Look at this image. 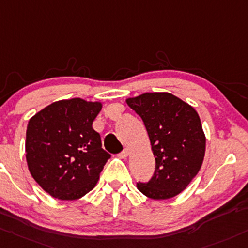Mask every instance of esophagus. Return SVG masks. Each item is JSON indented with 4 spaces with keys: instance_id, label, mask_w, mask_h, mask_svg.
<instances>
[{
    "instance_id": "34e87169",
    "label": "esophagus",
    "mask_w": 248,
    "mask_h": 248,
    "mask_svg": "<svg viewBox=\"0 0 248 248\" xmlns=\"http://www.w3.org/2000/svg\"><path fill=\"white\" fill-rule=\"evenodd\" d=\"M128 155H129V151L127 150V148H126V150H124V151H122L121 153H120L119 157H120V158H122V159H124V158L128 157Z\"/></svg>"
}]
</instances>
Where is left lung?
Returning <instances> with one entry per match:
<instances>
[{"label": "left lung", "instance_id": "obj_1", "mask_svg": "<svg viewBox=\"0 0 248 248\" xmlns=\"http://www.w3.org/2000/svg\"><path fill=\"white\" fill-rule=\"evenodd\" d=\"M144 121L155 158V171L137 187L152 200L181 194L199 173L205 135L197 111L170 93H145L126 100Z\"/></svg>", "mask_w": 248, "mask_h": 248}]
</instances>
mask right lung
<instances>
[{
	"label": "right lung",
	"mask_w": 248,
	"mask_h": 248,
	"mask_svg": "<svg viewBox=\"0 0 248 248\" xmlns=\"http://www.w3.org/2000/svg\"><path fill=\"white\" fill-rule=\"evenodd\" d=\"M101 109V102L71 98L51 103L31 117L26 132L28 170L54 199L87 195L110 158L93 128Z\"/></svg>",
	"instance_id": "1"
}]
</instances>
